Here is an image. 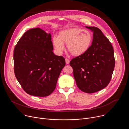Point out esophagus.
I'll return each instance as SVG.
<instances>
[{"instance_id": "1", "label": "esophagus", "mask_w": 129, "mask_h": 129, "mask_svg": "<svg viewBox=\"0 0 129 129\" xmlns=\"http://www.w3.org/2000/svg\"><path fill=\"white\" fill-rule=\"evenodd\" d=\"M65 62H66V64H69V62H70V60L67 59V58H66L65 59Z\"/></svg>"}]
</instances>
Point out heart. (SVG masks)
<instances>
[{
    "mask_svg": "<svg viewBox=\"0 0 129 129\" xmlns=\"http://www.w3.org/2000/svg\"><path fill=\"white\" fill-rule=\"evenodd\" d=\"M92 35L89 30L80 28H71L61 31L59 37L52 39V44L56 52L60 54L67 45L68 51L73 56H81L89 49Z\"/></svg>",
    "mask_w": 129,
    "mask_h": 129,
    "instance_id": "heart-1",
    "label": "heart"
}]
</instances>
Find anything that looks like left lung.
<instances>
[{"mask_svg": "<svg viewBox=\"0 0 129 129\" xmlns=\"http://www.w3.org/2000/svg\"><path fill=\"white\" fill-rule=\"evenodd\" d=\"M93 32V40L88 51L72 59L70 65L78 87L87 93L96 92L108 86L115 66L112 44L99 28L86 26Z\"/></svg>", "mask_w": 129, "mask_h": 129, "instance_id": "1", "label": "left lung"}]
</instances>
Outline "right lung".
<instances>
[{
	"label": "right lung",
	"instance_id": "add662e5",
	"mask_svg": "<svg viewBox=\"0 0 129 129\" xmlns=\"http://www.w3.org/2000/svg\"><path fill=\"white\" fill-rule=\"evenodd\" d=\"M53 49L50 34L39 27L26 31L15 46L14 73L27 94L47 96L56 88L65 60Z\"/></svg>",
	"mask_w": 129,
	"mask_h": 129
}]
</instances>
